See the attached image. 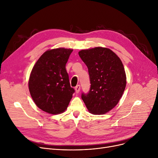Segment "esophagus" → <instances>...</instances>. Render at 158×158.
<instances>
[{
	"label": "esophagus",
	"instance_id": "esophagus-1",
	"mask_svg": "<svg viewBox=\"0 0 158 158\" xmlns=\"http://www.w3.org/2000/svg\"><path fill=\"white\" fill-rule=\"evenodd\" d=\"M80 90V85H76V86L75 87V91H76V93H79Z\"/></svg>",
	"mask_w": 158,
	"mask_h": 158
}]
</instances>
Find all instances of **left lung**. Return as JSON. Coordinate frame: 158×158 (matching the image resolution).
<instances>
[{
    "label": "left lung",
    "instance_id": "1",
    "mask_svg": "<svg viewBox=\"0 0 158 158\" xmlns=\"http://www.w3.org/2000/svg\"><path fill=\"white\" fill-rule=\"evenodd\" d=\"M78 54L88 69L91 84L89 93L82 94V99L89 113L106 114L117 106L126 87L122 61L106 47L83 49Z\"/></svg>",
    "mask_w": 158,
    "mask_h": 158
}]
</instances>
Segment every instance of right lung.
Returning a JSON list of instances; mask_svg holds the SVG:
<instances>
[{
    "label": "right lung",
    "mask_w": 158,
    "mask_h": 158,
    "mask_svg": "<svg viewBox=\"0 0 158 158\" xmlns=\"http://www.w3.org/2000/svg\"><path fill=\"white\" fill-rule=\"evenodd\" d=\"M73 49L46 51L37 60L28 81L31 96L42 111L52 114L67 109L74 89L70 87L66 64Z\"/></svg>",
    "instance_id": "1"
}]
</instances>
